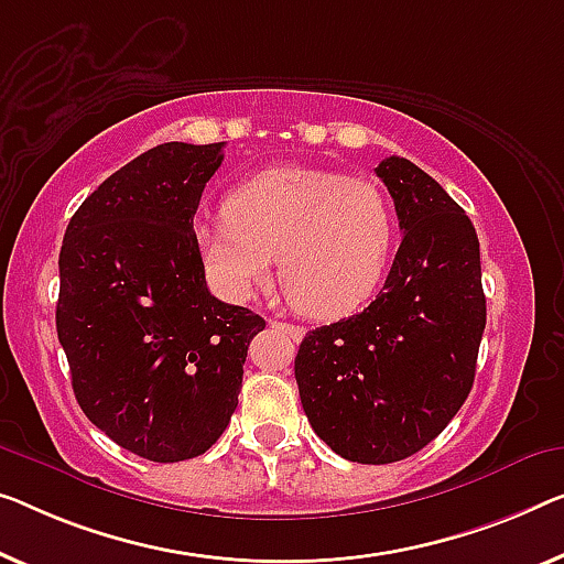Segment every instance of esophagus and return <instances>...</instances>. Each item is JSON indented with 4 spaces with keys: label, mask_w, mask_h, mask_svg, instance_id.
<instances>
[{
    "label": "esophagus",
    "mask_w": 564,
    "mask_h": 564,
    "mask_svg": "<svg viewBox=\"0 0 564 564\" xmlns=\"http://www.w3.org/2000/svg\"><path fill=\"white\" fill-rule=\"evenodd\" d=\"M273 329H281L283 334H289L293 341H301L304 339V326H296V324H285V322H271Z\"/></svg>",
    "instance_id": "obj_1"
}]
</instances>
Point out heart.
I'll list each match as a JSON object with an SVG mask.
<instances>
[{
  "mask_svg": "<svg viewBox=\"0 0 564 564\" xmlns=\"http://www.w3.org/2000/svg\"><path fill=\"white\" fill-rule=\"evenodd\" d=\"M225 217L197 228V250L215 289L248 301L271 275L306 316L357 308L380 283L394 246V215L369 180L311 166H275L235 187Z\"/></svg>",
  "mask_w": 564,
  "mask_h": 564,
  "instance_id": "heart-1",
  "label": "heart"
}]
</instances>
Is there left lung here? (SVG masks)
<instances>
[{
  "label": "left lung",
  "instance_id": "obj_1",
  "mask_svg": "<svg viewBox=\"0 0 564 564\" xmlns=\"http://www.w3.org/2000/svg\"><path fill=\"white\" fill-rule=\"evenodd\" d=\"M375 172L402 230L388 281L362 314L308 332L293 369L318 438L341 458L382 466L438 438L466 402L486 296L476 230L458 202L402 156Z\"/></svg>",
  "mask_w": 564,
  "mask_h": 564
}]
</instances>
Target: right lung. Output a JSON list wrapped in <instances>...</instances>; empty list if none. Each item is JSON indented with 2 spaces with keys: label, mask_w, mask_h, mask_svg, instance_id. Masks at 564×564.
<instances>
[{
  "label": "right lung",
  "mask_w": 564,
  "mask_h": 564,
  "mask_svg": "<svg viewBox=\"0 0 564 564\" xmlns=\"http://www.w3.org/2000/svg\"><path fill=\"white\" fill-rule=\"evenodd\" d=\"M220 144L170 141L108 176L67 223L55 324L90 423L156 464L197 458L238 408L265 322L207 289L195 213Z\"/></svg>",
  "instance_id": "right-lung-1"
}]
</instances>
